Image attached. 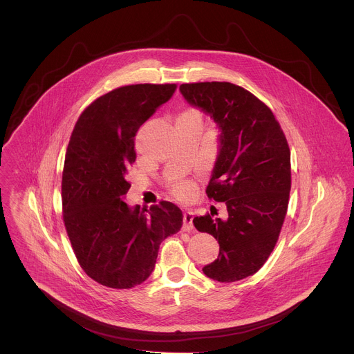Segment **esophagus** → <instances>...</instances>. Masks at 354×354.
Here are the masks:
<instances>
[{
    "instance_id": "esophagus-1",
    "label": "esophagus",
    "mask_w": 354,
    "mask_h": 354,
    "mask_svg": "<svg viewBox=\"0 0 354 354\" xmlns=\"http://www.w3.org/2000/svg\"><path fill=\"white\" fill-rule=\"evenodd\" d=\"M183 222H184V225H183L184 230H187V232L192 230L194 229V212L192 211H185L184 216H183Z\"/></svg>"
}]
</instances>
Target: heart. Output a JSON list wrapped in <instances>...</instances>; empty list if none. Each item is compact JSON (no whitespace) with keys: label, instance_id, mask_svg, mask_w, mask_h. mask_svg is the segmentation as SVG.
<instances>
[{"label":"heart","instance_id":"1","mask_svg":"<svg viewBox=\"0 0 354 354\" xmlns=\"http://www.w3.org/2000/svg\"><path fill=\"white\" fill-rule=\"evenodd\" d=\"M183 115H199V114H198L196 111L189 110V111H185ZM194 191H195L194 185H192L191 183H187V181L178 183V184H176V185L173 187V194H174L178 199H183V201L191 198V196L194 195Z\"/></svg>","mask_w":354,"mask_h":354}]
</instances>
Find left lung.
Here are the masks:
<instances>
[{
	"label": "left lung",
	"mask_w": 354,
	"mask_h": 354,
	"mask_svg": "<svg viewBox=\"0 0 354 354\" xmlns=\"http://www.w3.org/2000/svg\"><path fill=\"white\" fill-rule=\"evenodd\" d=\"M180 93L219 131L205 192L225 202L227 218H194L195 227L219 244L218 257L203 272L236 282L259 271L277 244L292 184L290 150L272 111L243 87L207 82L181 84Z\"/></svg>",
	"instance_id": "obj_1"
}]
</instances>
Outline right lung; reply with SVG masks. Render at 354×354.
Here are the masks:
<instances>
[{
	"label": "right lung",
	"instance_id": "obj_1",
	"mask_svg": "<svg viewBox=\"0 0 354 354\" xmlns=\"http://www.w3.org/2000/svg\"><path fill=\"white\" fill-rule=\"evenodd\" d=\"M176 84H135L93 102L72 132L62 171L64 223L86 274L113 289H131L153 271L160 243L180 232L181 209L128 205L135 136Z\"/></svg>",
	"mask_w": 354,
	"mask_h": 354
}]
</instances>
